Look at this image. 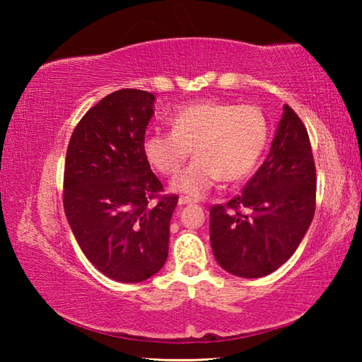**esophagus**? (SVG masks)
I'll list each match as a JSON object with an SVG mask.
<instances>
[{
  "instance_id": "1",
  "label": "esophagus",
  "mask_w": 362,
  "mask_h": 362,
  "mask_svg": "<svg viewBox=\"0 0 362 362\" xmlns=\"http://www.w3.org/2000/svg\"><path fill=\"white\" fill-rule=\"evenodd\" d=\"M189 204H194V201L192 198H187V196H180L179 206H189Z\"/></svg>"
}]
</instances>
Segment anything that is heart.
Returning a JSON list of instances; mask_svg holds the SVG:
<instances>
[{
	"label": "heart",
	"instance_id": "1",
	"mask_svg": "<svg viewBox=\"0 0 362 362\" xmlns=\"http://www.w3.org/2000/svg\"><path fill=\"white\" fill-rule=\"evenodd\" d=\"M268 142L260 108L230 102H199L170 118V132H150L142 151L159 174L173 175L193 150L194 161L170 183L174 192L201 198L216 183L240 182L252 173Z\"/></svg>",
	"mask_w": 362,
	"mask_h": 362
}]
</instances>
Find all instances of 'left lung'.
Wrapping results in <instances>:
<instances>
[{
	"label": "left lung",
	"mask_w": 362,
	"mask_h": 362,
	"mask_svg": "<svg viewBox=\"0 0 362 362\" xmlns=\"http://www.w3.org/2000/svg\"><path fill=\"white\" fill-rule=\"evenodd\" d=\"M265 163L243 192L211 207V246L225 272L262 278L291 259L315 216L316 168L302 119L283 107Z\"/></svg>",
	"instance_id": "8db88e82"
}]
</instances>
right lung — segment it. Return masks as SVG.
Masks as SVG:
<instances>
[{
    "instance_id": "obj_1",
    "label": "right lung",
    "mask_w": 362,
    "mask_h": 362,
    "mask_svg": "<svg viewBox=\"0 0 362 362\" xmlns=\"http://www.w3.org/2000/svg\"><path fill=\"white\" fill-rule=\"evenodd\" d=\"M156 97L121 89L94 105L71 134L64 207L88 260L119 283H140L164 267L179 196L159 197L161 182L142 151Z\"/></svg>"
}]
</instances>
